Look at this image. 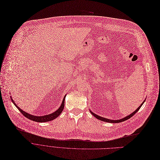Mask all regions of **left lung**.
<instances>
[{
	"label": "left lung",
	"mask_w": 160,
	"mask_h": 160,
	"mask_svg": "<svg viewBox=\"0 0 160 160\" xmlns=\"http://www.w3.org/2000/svg\"><path fill=\"white\" fill-rule=\"evenodd\" d=\"M144 102V101L141 104V105L139 106V107L138 109H137L134 112H133L132 114H130V115H128V116H127V117H124V118H121V119H120V120H110V119H108V118H105L102 117H100V116H98V115H96L95 113H94L93 112H92L91 111H90V112H91V114H92V115H93L94 117H96V118H98V120H100L103 121V122H110V123H118V122H121L125 121V120H128V119H129V118H130L132 117H133V116L135 115V114L139 110V109L141 108V106L142 105V104H143Z\"/></svg>",
	"instance_id": "8db88e82"
}]
</instances>
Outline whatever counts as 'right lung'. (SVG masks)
Returning a JSON list of instances; mask_svg holds the SVG:
<instances>
[{
    "label": "right lung",
    "instance_id": "obj_1",
    "mask_svg": "<svg viewBox=\"0 0 160 160\" xmlns=\"http://www.w3.org/2000/svg\"><path fill=\"white\" fill-rule=\"evenodd\" d=\"M65 98H66V95L63 99V101L61 103V105L60 106V108L55 112H53L51 114H49V115H44V116H41V117H38V116H34V115H30V114L25 112L24 111H22V109H21L16 104V103L14 102V101L12 100V98H11V100L13 102V103L15 105L16 107H17V108L19 110V111L22 113V115H24L25 117H27V118L35 121V122H49L51 120H52L55 119L57 117H58L61 112H62V110L64 109V100H65Z\"/></svg>",
    "mask_w": 160,
    "mask_h": 160
}]
</instances>
